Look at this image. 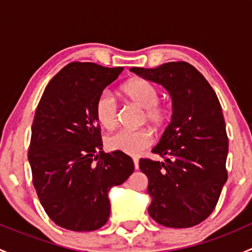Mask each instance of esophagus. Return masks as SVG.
Segmentation results:
<instances>
[{
    "instance_id": "1",
    "label": "esophagus",
    "mask_w": 252,
    "mask_h": 252,
    "mask_svg": "<svg viewBox=\"0 0 252 252\" xmlns=\"http://www.w3.org/2000/svg\"><path fill=\"white\" fill-rule=\"evenodd\" d=\"M133 162H134V167H135V169H139V159L133 158Z\"/></svg>"
}]
</instances>
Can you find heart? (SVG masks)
Listing matches in <instances>:
<instances>
[{
  "label": "heart",
  "instance_id": "1",
  "mask_svg": "<svg viewBox=\"0 0 252 252\" xmlns=\"http://www.w3.org/2000/svg\"><path fill=\"white\" fill-rule=\"evenodd\" d=\"M124 97L144 110V121L158 128L163 126L168 117V111L158 103L159 91L149 80L141 78L131 79L121 88ZM95 118L102 128L111 130L118 123V106L108 93H102L96 98ZM152 134L146 129L136 131L122 130L106 139V147L110 151L123 152L130 156H139L152 145Z\"/></svg>",
  "mask_w": 252,
  "mask_h": 252
}]
</instances>
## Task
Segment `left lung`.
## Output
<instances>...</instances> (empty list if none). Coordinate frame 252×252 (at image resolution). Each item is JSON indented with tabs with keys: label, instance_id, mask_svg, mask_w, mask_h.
I'll list each match as a JSON object with an SVG mask.
<instances>
[{
	"label": "left lung",
	"instance_id": "left-lung-1",
	"mask_svg": "<svg viewBox=\"0 0 252 252\" xmlns=\"http://www.w3.org/2000/svg\"><path fill=\"white\" fill-rule=\"evenodd\" d=\"M130 70L163 86L173 102L171 123L152 149L164 161L139 162L149 179L150 216L164 227H194L215 210L228 178V138L220 101L204 75L187 62Z\"/></svg>",
	"mask_w": 252,
	"mask_h": 252
}]
</instances>
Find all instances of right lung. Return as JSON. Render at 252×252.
<instances>
[{"label":"right lung","instance_id":"add662e5","mask_svg":"<svg viewBox=\"0 0 252 252\" xmlns=\"http://www.w3.org/2000/svg\"><path fill=\"white\" fill-rule=\"evenodd\" d=\"M123 72L72 62L52 78L35 112L29 159L32 184L48 217L74 232H91L110 217L108 191L134 172L131 157L102 151L96 98Z\"/></svg>","mask_w":252,"mask_h":252}]
</instances>
